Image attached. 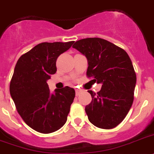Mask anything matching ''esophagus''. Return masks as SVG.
I'll list each match as a JSON object with an SVG mask.
<instances>
[{
	"instance_id": "obj_1",
	"label": "esophagus",
	"mask_w": 154,
	"mask_h": 154,
	"mask_svg": "<svg viewBox=\"0 0 154 154\" xmlns=\"http://www.w3.org/2000/svg\"><path fill=\"white\" fill-rule=\"evenodd\" d=\"M75 91H76V95H80V93L81 92V90H80V89H76V90H75Z\"/></svg>"
}]
</instances>
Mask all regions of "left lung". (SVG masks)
I'll return each mask as SVG.
<instances>
[{
  "label": "left lung",
  "instance_id": "1",
  "mask_svg": "<svg viewBox=\"0 0 154 154\" xmlns=\"http://www.w3.org/2000/svg\"><path fill=\"white\" fill-rule=\"evenodd\" d=\"M73 48L88 59V77L102 84L99 92L88 91L91 102L85 106L89 121L111 129L122 122L134 100L136 74L124 49L106 40L92 37L76 41Z\"/></svg>",
  "mask_w": 154,
  "mask_h": 154
}]
</instances>
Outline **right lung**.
Instances as JSON below:
<instances>
[{"instance_id": "right-lung-1", "label": "right lung", "mask_w": 154, "mask_h": 154, "mask_svg": "<svg viewBox=\"0 0 154 154\" xmlns=\"http://www.w3.org/2000/svg\"><path fill=\"white\" fill-rule=\"evenodd\" d=\"M73 43H41L23 54L15 65L10 94L23 121L38 132H54L66 122L74 89L66 86L51 94L47 81L57 71L58 57Z\"/></svg>"}]
</instances>
